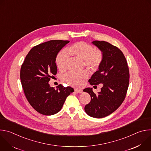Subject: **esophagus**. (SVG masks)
<instances>
[{"instance_id": "34e87169", "label": "esophagus", "mask_w": 151, "mask_h": 151, "mask_svg": "<svg viewBox=\"0 0 151 151\" xmlns=\"http://www.w3.org/2000/svg\"><path fill=\"white\" fill-rule=\"evenodd\" d=\"M75 92H76V93H82V90H80V89H75Z\"/></svg>"}]
</instances>
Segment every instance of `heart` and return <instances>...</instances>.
<instances>
[{
    "instance_id": "heart-1",
    "label": "heart",
    "mask_w": 151,
    "mask_h": 151,
    "mask_svg": "<svg viewBox=\"0 0 151 151\" xmlns=\"http://www.w3.org/2000/svg\"><path fill=\"white\" fill-rule=\"evenodd\" d=\"M66 50H61L57 54L55 63L60 70L63 71L67 68L69 62V54L83 60V65L90 70L96 69L100 64L103 54L100 50H96L93 46L84 42H76L70 46ZM88 76L86 71L79 73L68 72L63 77V80L68 84L79 87Z\"/></svg>"
}]
</instances>
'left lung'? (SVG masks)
Here are the masks:
<instances>
[{
  "label": "left lung",
  "mask_w": 151,
  "mask_h": 151,
  "mask_svg": "<svg viewBox=\"0 0 151 151\" xmlns=\"http://www.w3.org/2000/svg\"><path fill=\"white\" fill-rule=\"evenodd\" d=\"M91 43L101 51L103 58L99 70L88 82L94 86L102 83L103 87L98 94L93 92V88L83 90L91 96L90 102L84 109L89 116L101 118L115 111L124 100L130 75L125 57L119 48L105 41Z\"/></svg>",
  "instance_id": "8db88e82"
}]
</instances>
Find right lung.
Masks as SVG:
<instances>
[{"label": "right lung", "instance_id": "1", "mask_svg": "<svg viewBox=\"0 0 151 151\" xmlns=\"http://www.w3.org/2000/svg\"><path fill=\"white\" fill-rule=\"evenodd\" d=\"M69 41L52 40L32 48L21 68L20 79L25 96L37 112L44 115L58 113L66 97L74 91L59 85L55 89L48 82L57 73L55 58Z\"/></svg>", "mask_w": 151, "mask_h": 151}]
</instances>
